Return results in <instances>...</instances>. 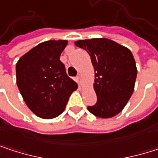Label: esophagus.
I'll use <instances>...</instances> for the list:
<instances>
[{"label":"esophagus","instance_id":"obj_1","mask_svg":"<svg viewBox=\"0 0 158 158\" xmlns=\"http://www.w3.org/2000/svg\"><path fill=\"white\" fill-rule=\"evenodd\" d=\"M77 81H78V83H79V85L82 84V79H81V76H80V75H79V76L77 77Z\"/></svg>","mask_w":158,"mask_h":158}]
</instances>
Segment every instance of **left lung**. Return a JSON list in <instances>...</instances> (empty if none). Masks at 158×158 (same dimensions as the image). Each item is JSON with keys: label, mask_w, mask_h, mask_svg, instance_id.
<instances>
[{"label": "left lung", "mask_w": 158, "mask_h": 158, "mask_svg": "<svg viewBox=\"0 0 158 158\" xmlns=\"http://www.w3.org/2000/svg\"><path fill=\"white\" fill-rule=\"evenodd\" d=\"M75 45L89 53L94 69L97 102L88 110L103 119L117 115L135 89L137 69L132 52L108 38L79 40Z\"/></svg>", "instance_id": "1"}]
</instances>
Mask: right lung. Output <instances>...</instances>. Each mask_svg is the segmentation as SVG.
Listing matches in <instances>:
<instances>
[{"instance_id":"add662e5","label":"right lung","mask_w":158,"mask_h":158,"mask_svg":"<svg viewBox=\"0 0 158 158\" xmlns=\"http://www.w3.org/2000/svg\"><path fill=\"white\" fill-rule=\"evenodd\" d=\"M67 40L42 42L16 63V83L22 97L36 116L53 119L66 108L78 83L68 77L60 55Z\"/></svg>"}]
</instances>
